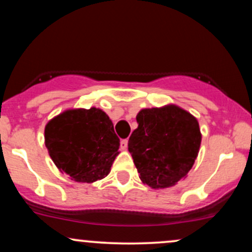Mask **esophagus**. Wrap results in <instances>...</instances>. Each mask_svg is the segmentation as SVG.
<instances>
[{"mask_svg": "<svg viewBox=\"0 0 252 252\" xmlns=\"http://www.w3.org/2000/svg\"><path fill=\"white\" fill-rule=\"evenodd\" d=\"M128 148V140H122L121 141V149L126 150Z\"/></svg>", "mask_w": 252, "mask_h": 252, "instance_id": "obj_1", "label": "esophagus"}]
</instances>
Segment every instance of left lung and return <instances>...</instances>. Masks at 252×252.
<instances>
[{"instance_id":"left-lung-1","label":"left lung","mask_w":252,"mask_h":252,"mask_svg":"<svg viewBox=\"0 0 252 252\" xmlns=\"http://www.w3.org/2000/svg\"><path fill=\"white\" fill-rule=\"evenodd\" d=\"M128 149L140 179L154 189L175 186L194 164L201 143L198 120L175 104L142 109Z\"/></svg>"}]
</instances>
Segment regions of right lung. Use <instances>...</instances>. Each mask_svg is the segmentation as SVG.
I'll return each mask as SVG.
<instances>
[{
    "mask_svg": "<svg viewBox=\"0 0 252 252\" xmlns=\"http://www.w3.org/2000/svg\"><path fill=\"white\" fill-rule=\"evenodd\" d=\"M45 144L62 173L77 182L102 180L120 154V138L103 110L68 109L45 126Z\"/></svg>",
    "mask_w": 252,
    "mask_h": 252,
    "instance_id": "right-lung-1",
    "label": "right lung"
}]
</instances>
